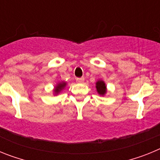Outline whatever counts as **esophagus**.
I'll return each mask as SVG.
<instances>
[{"instance_id":"1","label":"esophagus","mask_w":160,"mask_h":160,"mask_svg":"<svg viewBox=\"0 0 160 160\" xmlns=\"http://www.w3.org/2000/svg\"><path fill=\"white\" fill-rule=\"evenodd\" d=\"M84 78H78L76 79V82H77L78 83H83L84 82Z\"/></svg>"}]
</instances>
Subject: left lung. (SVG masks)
Masks as SVG:
<instances>
[{"label":"left lung","mask_w":160,"mask_h":160,"mask_svg":"<svg viewBox=\"0 0 160 160\" xmlns=\"http://www.w3.org/2000/svg\"><path fill=\"white\" fill-rule=\"evenodd\" d=\"M96 90L100 95H104L107 93V87L105 82L102 80H98L96 82Z\"/></svg>","instance_id":"obj_1"}]
</instances>
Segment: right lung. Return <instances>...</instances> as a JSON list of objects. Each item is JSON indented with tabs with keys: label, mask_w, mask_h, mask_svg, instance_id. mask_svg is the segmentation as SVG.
I'll list each match as a JSON object with an SVG mask.
<instances>
[{
	"label": "right lung",
	"mask_w": 160,
	"mask_h": 160,
	"mask_svg": "<svg viewBox=\"0 0 160 160\" xmlns=\"http://www.w3.org/2000/svg\"><path fill=\"white\" fill-rule=\"evenodd\" d=\"M66 86V82H59L58 83V85L55 87L54 90H53V91H54V94H59V93L61 92V90H62L63 89L65 88V87Z\"/></svg>",
	"instance_id": "right-lung-1"
}]
</instances>
